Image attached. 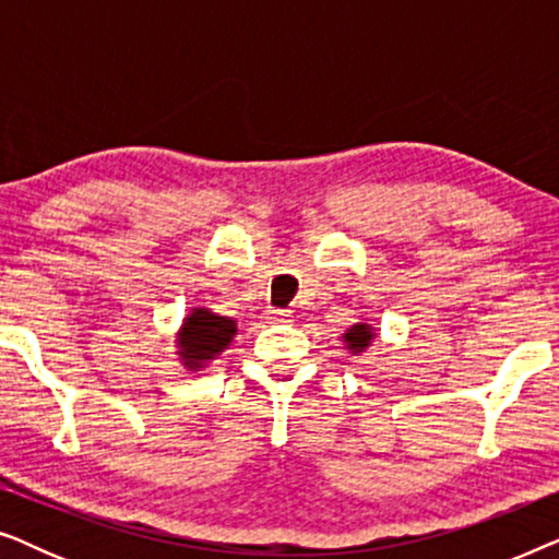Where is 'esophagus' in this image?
Here are the masks:
<instances>
[{
	"label": "esophagus",
	"instance_id": "esophagus-1",
	"mask_svg": "<svg viewBox=\"0 0 559 559\" xmlns=\"http://www.w3.org/2000/svg\"><path fill=\"white\" fill-rule=\"evenodd\" d=\"M266 316H270L272 320H277V323H289V310H280V308H270L266 310Z\"/></svg>",
	"mask_w": 559,
	"mask_h": 559
}]
</instances>
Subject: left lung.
<instances>
[{
	"label": "left lung",
	"mask_w": 559,
	"mask_h": 559,
	"mask_svg": "<svg viewBox=\"0 0 559 559\" xmlns=\"http://www.w3.org/2000/svg\"><path fill=\"white\" fill-rule=\"evenodd\" d=\"M343 341H346V348L350 350V354H364L366 348L371 346L373 341V328L369 323H356L350 325L346 333H343Z\"/></svg>",
	"instance_id": "left-lung-1"
}]
</instances>
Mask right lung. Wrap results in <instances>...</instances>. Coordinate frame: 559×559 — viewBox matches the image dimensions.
I'll return each instance as SVG.
<instances>
[{"label":"right lung","mask_w":559,"mask_h":559,"mask_svg":"<svg viewBox=\"0 0 559 559\" xmlns=\"http://www.w3.org/2000/svg\"><path fill=\"white\" fill-rule=\"evenodd\" d=\"M236 335V320L216 316L209 308H193L178 331V356L186 369L198 371L213 361Z\"/></svg>","instance_id":"right-lung-1"}]
</instances>
